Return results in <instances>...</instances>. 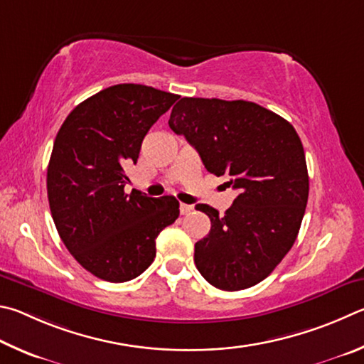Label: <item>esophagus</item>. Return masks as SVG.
<instances>
[{"mask_svg": "<svg viewBox=\"0 0 364 364\" xmlns=\"http://www.w3.org/2000/svg\"><path fill=\"white\" fill-rule=\"evenodd\" d=\"M178 209H181V214H182V215H187V214H190V213L193 211V206H190V205H183V203H182L181 208H178Z\"/></svg>", "mask_w": 364, "mask_h": 364, "instance_id": "esophagus-1", "label": "esophagus"}]
</instances>
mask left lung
<instances>
[{
  "label": "left lung",
  "instance_id": "left-lung-1",
  "mask_svg": "<svg viewBox=\"0 0 364 364\" xmlns=\"http://www.w3.org/2000/svg\"><path fill=\"white\" fill-rule=\"evenodd\" d=\"M169 127L205 168L238 196L224 215L208 205L211 230L195 245V265L215 288L240 291L265 279L289 252L309 200L301 139L289 121L247 100L182 97Z\"/></svg>",
  "mask_w": 364,
  "mask_h": 364
}]
</instances>
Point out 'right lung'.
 <instances>
[{"instance_id": "1", "label": "right lung", "mask_w": 364, "mask_h": 364, "mask_svg": "<svg viewBox=\"0 0 364 364\" xmlns=\"http://www.w3.org/2000/svg\"><path fill=\"white\" fill-rule=\"evenodd\" d=\"M177 99L151 86H110L76 105L57 132L46 178L50 214L70 254L105 282L149 269L159 232L178 218L174 196L124 193V169Z\"/></svg>"}]
</instances>
